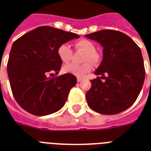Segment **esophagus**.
<instances>
[{
    "label": "esophagus",
    "instance_id": "obj_1",
    "mask_svg": "<svg viewBox=\"0 0 151 151\" xmlns=\"http://www.w3.org/2000/svg\"><path fill=\"white\" fill-rule=\"evenodd\" d=\"M77 81H78V82H81V81H82V78H77Z\"/></svg>",
    "mask_w": 151,
    "mask_h": 151
}]
</instances>
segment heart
Segmentation results:
<instances>
[{
    "instance_id": "heart-1",
    "label": "heart",
    "mask_w": 151,
    "mask_h": 151,
    "mask_svg": "<svg viewBox=\"0 0 151 151\" xmlns=\"http://www.w3.org/2000/svg\"><path fill=\"white\" fill-rule=\"evenodd\" d=\"M74 47L78 50L85 52L84 55V61H90L93 63H97L99 61V55L96 52V47L92 41L82 39L76 41ZM57 54L62 62L68 63L72 58L73 52L70 46L67 44H63L57 49ZM90 62H85L82 64L70 63L63 66V70L64 73H70L78 78H82L92 70V64Z\"/></svg>"
}]
</instances>
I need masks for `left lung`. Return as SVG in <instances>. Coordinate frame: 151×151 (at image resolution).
I'll list each match as a JSON object with an SVG mask.
<instances>
[{
  "label": "left lung",
  "mask_w": 151,
  "mask_h": 151,
  "mask_svg": "<svg viewBox=\"0 0 151 151\" xmlns=\"http://www.w3.org/2000/svg\"><path fill=\"white\" fill-rule=\"evenodd\" d=\"M85 37L96 41L103 48V60L95 71L96 75L102 77L91 80L92 87L85 95L89 107L108 115L127 110L137 99L145 79L140 48L128 35L112 29H103Z\"/></svg>",
  "instance_id": "left-lung-1"
}]
</instances>
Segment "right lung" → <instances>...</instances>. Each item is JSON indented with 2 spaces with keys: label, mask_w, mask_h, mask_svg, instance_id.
<instances>
[{
  "label": "right lung",
  "mask_w": 151,
  "mask_h": 151,
  "mask_svg": "<svg viewBox=\"0 0 151 151\" xmlns=\"http://www.w3.org/2000/svg\"><path fill=\"white\" fill-rule=\"evenodd\" d=\"M78 34L44 26L28 32L13 43L7 70L12 94L19 105L37 116L48 115L59 110L69 92L77 84L70 73H59L63 62L58 56L59 46Z\"/></svg>",
  "instance_id": "1"
}]
</instances>
